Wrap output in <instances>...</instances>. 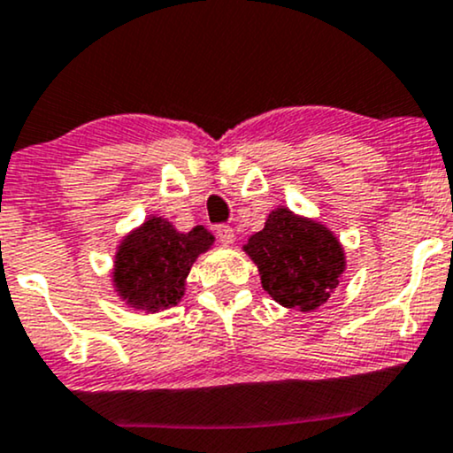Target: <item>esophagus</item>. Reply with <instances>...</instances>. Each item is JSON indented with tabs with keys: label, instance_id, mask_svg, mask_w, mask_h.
Returning <instances> with one entry per match:
<instances>
[{
	"label": "esophagus",
	"instance_id": "1",
	"mask_svg": "<svg viewBox=\"0 0 453 453\" xmlns=\"http://www.w3.org/2000/svg\"><path fill=\"white\" fill-rule=\"evenodd\" d=\"M216 237L222 243H225V246H228V243L235 242V231H233V228L228 225H218L216 226Z\"/></svg>",
	"mask_w": 453,
	"mask_h": 453
}]
</instances>
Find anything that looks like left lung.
Returning <instances> with one entry per match:
<instances>
[{
  "instance_id": "left-lung-1",
  "label": "left lung",
  "mask_w": 453,
  "mask_h": 453,
  "mask_svg": "<svg viewBox=\"0 0 453 453\" xmlns=\"http://www.w3.org/2000/svg\"><path fill=\"white\" fill-rule=\"evenodd\" d=\"M243 252L258 267L263 288L284 308L310 312L336 291L347 269L342 243L321 222L297 216L288 207L269 211L263 231Z\"/></svg>"
}]
</instances>
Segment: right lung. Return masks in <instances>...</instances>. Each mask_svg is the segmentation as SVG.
I'll use <instances>...</instances> for the list:
<instances>
[{
    "label": "right lung",
    "instance_id": "right-lung-1",
    "mask_svg": "<svg viewBox=\"0 0 453 453\" xmlns=\"http://www.w3.org/2000/svg\"><path fill=\"white\" fill-rule=\"evenodd\" d=\"M216 237L205 226L181 233L166 218L150 216L119 242L113 261V287L121 302L147 314L177 306L186 278L199 254Z\"/></svg>",
    "mask_w": 453,
    "mask_h": 453
}]
</instances>
